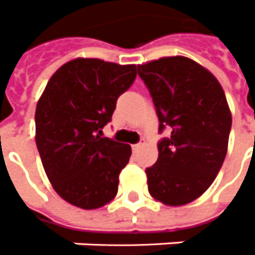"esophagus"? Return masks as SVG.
Returning a JSON list of instances; mask_svg holds the SVG:
<instances>
[{
  "mask_svg": "<svg viewBox=\"0 0 255 255\" xmlns=\"http://www.w3.org/2000/svg\"><path fill=\"white\" fill-rule=\"evenodd\" d=\"M140 148H141V144H134V145H131V149H133L134 152H136V151H138Z\"/></svg>",
  "mask_w": 255,
  "mask_h": 255,
  "instance_id": "obj_1",
  "label": "esophagus"
}]
</instances>
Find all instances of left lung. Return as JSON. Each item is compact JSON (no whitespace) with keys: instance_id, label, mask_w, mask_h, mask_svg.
<instances>
[{"instance_id":"8db88e82","label":"left lung","mask_w":255,"mask_h":255,"mask_svg":"<svg viewBox=\"0 0 255 255\" xmlns=\"http://www.w3.org/2000/svg\"><path fill=\"white\" fill-rule=\"evenodd\" d=\"M152 97L159 133V156L145 169L148 191L167 206L198 199L210 187L228 149L232 125L221 85L205 67L184 56L137 66Z\"/></svg>"}]
</instances>
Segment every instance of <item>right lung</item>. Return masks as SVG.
Instances as JSON below:
<instances>
[{
  "mask_svg": "<svg viewBox=\"0 0 255 255\" xmlns=\"http://www.w3.org/2000/svg\"><path fill=\"white\" fill-rule=\"evenodd\" d=\"M134 64L74 59L56 71L35 110V142L52 187L71 205L92 210L118 192L131 148L102 137L118 97L134 82Z\"/></svg>",
  "mask_w": 255,
  "mask_h": 255,
  "instance_id": "obj_1",
  "label": "right lung"
}]
</instances>
